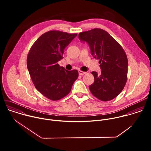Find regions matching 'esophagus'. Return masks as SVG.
<instances>
[{
	"mask_svg": "<svg viewBox=\"0 0 151 151\" xmlns=\"http://www.w3.org/2000/svg\"><path fill=\"white\" fill-rule=\"evenodd\" d=\"M78 72H79V75H85V74L86 73V72H83V71H81V70H79Z\"/></svg>",
	"mask_w": 151,
	"mask_h": 151,
	"instance_id": "34e87169",
	"label": "esophagus"
}]
</instances>
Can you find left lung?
<instances>
[{"label": "left lung", "instance_id": "8db88e82", "mask_svg": "<svg viewBox=\"0 0 151 151\" xmlns=\"http://www.w3.org/2000/svg\"><path fill=\"white\" fill-rule=\"evenodd\" d=\"M79 39L87 43L91 55L100 60L101 75L92 72L94 82L89 87L91 93L101 101L114 99L122 91L127 82L128 60L124 50L108 33L101 29L81 32Z\"/></svg>", "mask_w": 151, "mask_h": 151}]
</instances>
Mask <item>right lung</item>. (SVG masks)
<instances>
[{
  "instance_id": "obj_1",
  "label": "right lung",
  "mask_w": 151,
  "mask_h": 151,
  "mask_svg": "<svg viewBox=\"0 0 151 151\" xmlns=\"http://www.w3.org/2000/svg\"><path fill=\"white\" fill-rule=\"evenodd\" d=\"M76 36L49 31L36 40L28 54L27 66L35 87L51 100L66 96L78 77V70L69 71L57 64L63 58L64 49Z\"/></svg>"
}]
</instances>
